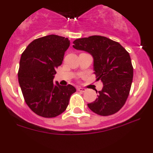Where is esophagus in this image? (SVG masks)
I'll return each mask as SVG.
<instances>
[{
    "mask_svg": "<svg viewBox=\"0 0 153 153\" xmlns=\"http://www.w3.org/2000/svg\"><path fill=\"white\" fill-rule=\"evenodd\" d=\"M78 91L80 92H82V93H84V92L86 91V90L85 89V88H78Z\"/></svg>",
    "mask_w": 153,
    "mask_h": 153,
    "instance_id": "esophagus-1",
    "label": "esophagus"
}]
</instances>
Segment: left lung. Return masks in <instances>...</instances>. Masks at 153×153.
<instances>
[{"label":"left lung","instance_id":"1","mask_svg":"<svg viewBox=\"0 0 153 153\" xmlns=\"http://www.w3.org/2000/svg\"><path fill=\"white\" fill-rule=\"evenodd\" d=\"M73 43L75 49L91 55L96 80L103 84L100 91H96V100L88 104V108L102 116L117 113L126 103L133 78L129 53L119 43L104 36L79 38Z\"/></svg>","mask_w":153,"mask_h":153}]
</instances>
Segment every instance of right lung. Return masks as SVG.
Returning a JSON list of instances; mask_svg holds the SVG:
<instances>
[{"mask_svg":"<svg viewBox=\"0 0 153 153\" xmlns=\"http://www.w3.org/2000/svg\"><path fill=\"white\" fill-rule=\"evenodd\" d=\"M70 46L68 38L49 35L34 40L22 53L18 82L29 108L43 117H55L65 111L71 95V85L53 82L56 70L62 64Z\"/></svg>","mask_w":153,"mask_h":153,"instance_id":"add662e5","label":"right lung"}]
</instances>
